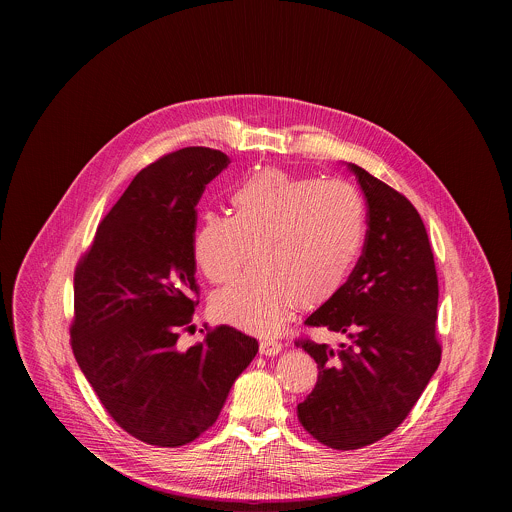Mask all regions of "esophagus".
Segmentation results:
<instances>
[{"label": "esophagus", "mask_w": 512, "mask_h": 512, "mask_svg": "<svg viewBox=\"0 0 512 512\" xmlns=\"http://www.w3.org/2000/svg\"><path fill=\"white\" fill-rule=\"evenodd\" d=\"M280 351H282V343L280 341L265 338V340H261V343H259V353L261 355L272 357V355H278Z\"/></svg>", "instance_id": "obj_1"}]
</instances>
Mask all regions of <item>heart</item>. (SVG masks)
<instances>
[{
  "label": "heart",
  "mask_w": 512,
  "mask_h": 512,
  "mask_svg": "<svg viewBox=\"0 0 512 512\" xmlns=\"http://www.w3.org/2000/svg\"><path fill=\"white\" fill-rule=\"evenodd\" d=\"M232 217L205 213L195 228L194 259L213 284V315L270 334L293 307L315 309L340 292L366 236L361 194L341 180H318L268 167L230 194Z\"/></svg>",
  "instance_id": "b5f03b06"
}]
</instances>
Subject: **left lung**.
Here are the masks:
<instances>
[{"label": "left lung", "instance_id": "obj_1", "mask_svg": "<svg viewBox=\"0 0 512 512\" xmlns=\"http://www.w3.org/2000/svg\"><path fill=\"white\" fill-rule=\"evenodd\" d=\"M366 199L363 255L307 326L345 336L338 349L295 340L317 361L315 390L297 405L301 426L332 449L386 438L411 413L441 361L438 274L413 203L349 163Z\"/></svg>", "mask_w": 512, "mask_h": 512}]
</instances>
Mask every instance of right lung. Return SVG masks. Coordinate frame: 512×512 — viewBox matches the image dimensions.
Wrapping results in <instances>:
<instances>
[{"mask_svg": "<svg viewBox=\"0 0 512 512\" xmlns=\"http://www.w3.org/2000/svg\"><path fill=\"white\" fill-rule=\"evenodd\" d=\"M230 163L211 147H184L138 172L99 222L74 270L71 347L76 363L124 432L180 447L209 430L259 343L232 326L194 328L195 205Z\"/></svg>", "mask_w": 512, "mask_h": 512, "instance_id": "right-lung-1", "label": "right lung"}]
</instances>
